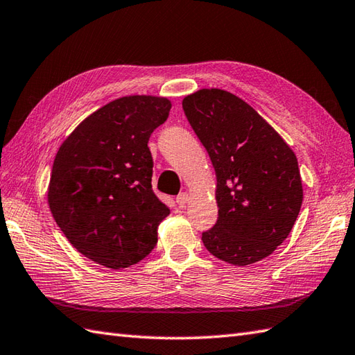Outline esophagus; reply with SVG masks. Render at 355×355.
Here are the masks:
<instances>
[{
  "instance_id": "34e87169",
  "label": "esophagus",
  "mask_w": 355,
  "mask_h": 355,
  "mask_svg": "<svg viewBox=\"0 0 355 355\" xmlns=\"http://www.w3.org/2000/svg\"><path fill=\"white\" fill-rule=\"evenodd\" d=\"M188 199H190V196H188V193H180L178 198H176V203L179 205V207H184V205L188 202Z\"/></svg>"
}]
</instances>
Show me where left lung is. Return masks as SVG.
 I'll use <instances>...</instances> for the list:
<instances>
[{"label":"left lung","instance_id":"1","mask_svg":"<svg viewBox=\"0 0 355 355\" xmlns=\"http://www.w3.org/2000/svg\"><path fill=\"white\" fill-rule=\"evenodd\" d=\"M182 107L217 176L218 217L202 232L205 248L234 266L269 257L287 239L302 205L293 150L227 91L200 89L185 97Z\"/></svg>","mask_w":355,"mask_h":355}]
</instances>
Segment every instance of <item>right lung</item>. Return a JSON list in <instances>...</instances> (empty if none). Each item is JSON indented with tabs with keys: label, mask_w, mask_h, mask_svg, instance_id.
I'll return each instance as SVG.
<instances>
[{
	"label": "right lung",
	"mask_w": 355,
	"mask_h": 355,
	"mask_svg": "<svg viewBox=\"0 0 355 355\" xmlns=\"http://www.w3.org/2000/svg\"><path fill=\"white\" fill-rule=\"evenodd\" d=\"M170 109L164 97L114 100L78 124L54 159L49 188L54 220L80 254L109 269L150 254L157 225L170 214L153 193L147 146Z\"/></svg>",
	"instance_id": "obj_1"
}]
</instances>
